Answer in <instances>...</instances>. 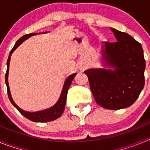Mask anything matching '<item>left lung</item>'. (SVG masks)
I'll use <instances>...</instances> for the list:
<instances>
[{
    "label": "left lung",
    "mask_w": 150,
    "mask_h": 150,
    "mask_svg": "<svg viewBox=\"0 0 150 150\" xmlns=\"http://www.w3.org/2000/svg\"><path fill=\"white\" fill-rule=\"evenodd\" d=\"M110 30L116 41L101 46L105 68H91L84 73L97 104L105 109L120 110L132 105L144 88L146 62L140 43L127 33Z\"/></svg>",
    "instance_id": "obj_1"
}]
</instances>
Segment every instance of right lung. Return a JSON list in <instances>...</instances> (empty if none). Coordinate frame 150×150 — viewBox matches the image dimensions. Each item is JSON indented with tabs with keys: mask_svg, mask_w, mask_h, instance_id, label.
<instances>
[{
	"mask_svg": "<svg viewBox=\"0 0 150 150\" xmlns=\"http://www.w3.org/2000/svg\"><path fill=\"white\" fill-rule=\"evenodd\" d=\"M40 34V33H32V34H25V35H24L23 37H22L18 40H17L15 46H13V48L12 49V50L10 51V55H9V57H8L7 62H6L7 68H6V75H5V82H6V88H7L8 97H9V99H10V102H11L12 104L19 111V112H20L22 116H24L25 118H27L28 120H30V121L36 122H46L53 121V120H56V119L60 117V116H62V113H63L64 107H65L67 91H68L69 87H70L71 83H72L73 79H74L75 76L76 75V73L70 75V76L65 79L63 88H62V93H61L60 98H59L58 101H57L52 107H50L48 109L43 110L37 111V112H28V111L24 110L21 109L20 107H18V106L16 104L14 100H13V98H12L11 96V93H10L9 83H8V74H9V67H10V62L12 53L15 51V50H16L17 47H18L19 45L22 44V42H24L25 40H27L28 38H29L30 37H31V36L36 35V34Z\"/></svg>",
	"mask_w": 150,
	"mask_h": 150,
	"instance_id": "1",
	"label": "right lung"
}]
</instances>
